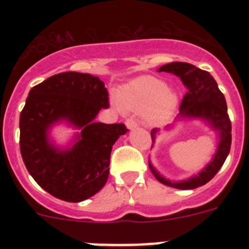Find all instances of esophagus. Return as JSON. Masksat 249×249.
I'll list each match as a JSON object with an SVG mask.
<instances>
[{"label":"esophagus","mask_w":249,"mask_h":249,"mask_svg":"<svg viewBox=\"0 0 249 249\" xmlns=\"http://www.w3.org/2000/svg\"><path fill=\"white\" fill-rule=\"evenodd\" d=\"M126 126H127V128L133 129V128H136V127L138 126V123L136 122V120L133 117H128L126 120Z\"/></svg>","instance_id":"obj_1"}]
</instances>
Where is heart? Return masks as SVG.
Instances as JSON below:
<instances>
[{
  "label": "heart",
  "mask_w": 249,
  "mask_h": 249,
  "mask_svg": "<svg viewBox=\"0 0 249 249\" xmlns=\"http://www.w3.org/2000/svg\"><path fill=\"white\" fill-rule=\"evenodd\" d=\"M117 105L127 111H146L151 120L158 121L172 113L177 105V96L167 89L163 81L155 77H141L121 89Z\"/></svg>",
  "instance_id": "1"
}]
</instances>
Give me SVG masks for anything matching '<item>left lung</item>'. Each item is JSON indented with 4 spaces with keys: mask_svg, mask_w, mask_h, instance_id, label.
Returning a JSON list of instances; mask_svg holds the SVG:
<instances>
[{
    "mask_svg": "<svg viewBox=\"0 0 249 249\" xmlns=\"http://www.w3.org/2000/svg\"><path fill=\"white\" fill-rule=\"evenodd\" d=\"M160 72H171L182 80L186 86L187 92L181 101L179 114L178 117H192L202 118L210 122L211 126L219 132V144L214 157L211 163L196 177L190 178L187 181L171 182L164 179L160 173L153 168L151 163L149 169L160 183L166 186L178 188V190H195L210 182L227 158L232 142V124L227 112V103L223 93L219 91L217 82L214 81L210 72L203 71L187 62H172L164 65L158 70ZM157 128L151 132L152 142H155V136Z\"/></svg>",
    "mask_w": 249,
    "mask_h": 249,
    "instance_id": "8db88e82",
    "label": "left lung"
}]
</instances>
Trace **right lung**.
Instances as JSON below:
<instances>
[{
    "label": "right lung",
    "instance_id": "1",
    "mask_svg": "<svg viewBox=\"0 0 249 249\" xmlns=\"http://www.w3.org/2000/svg\"><path fill=\"white\" fill-rule=\"evenodd\" d=\"M107 107L105 83L89 73L62 72L31 89L19 116V149L27 171L46 192L66 202H81L105 186L112 146L128 131L123 123L94 122L100 109ZM59 119L83 129L68 151L48 142V128Z\"/></svg>",
    "mask_w": 249,
    "mask_h": 249
}]
</instances>
